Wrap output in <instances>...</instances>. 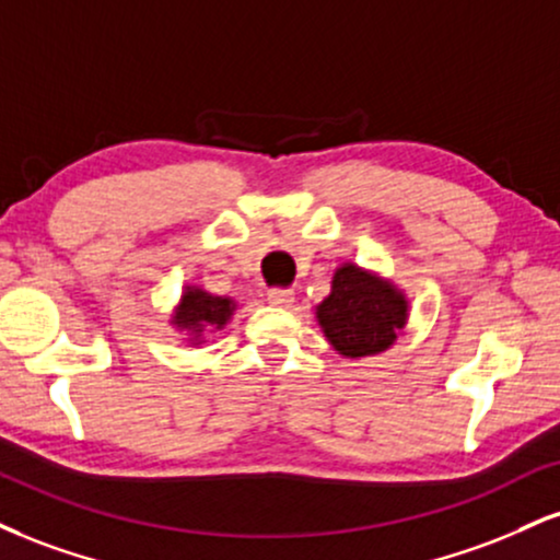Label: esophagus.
I'll use <instances>...</instances> for the list:
<instances>
[{"label":"esophagus","mask_w":560,"mask_h":560,"mask_svg":"<svg viewBox=\"0 0 560 560\" xmlns=\"http://www.w3.org/2000/svg\"><path fill=\"white\" fill-rule=\"evenodd\" d=\"M268 302L276 307H292L294 292L292 289H268Z\"/></svg>","instance_id":"obj_1"}]
</instances>
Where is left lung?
Here are the masks:
<instances>
[{
  "mask_svg": "<svg viewBox=\"0 0 560 560\" xmlns=\"http://www.w3.org/2000/svg\"><path fill=\"white\" fill-rule=\"evenodd\" d=\"M407 307L394 284L347 262L334 273L331 294L318 305V323L339 354L370 357L394 345L407 323Z\"/></svg>",
  "mask_w": 560,
  "mask_h": 560,
  "instance_id": "obj_1",
  "label": "left lung"
}]
</instances>
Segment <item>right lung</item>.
I'll return each mask as SVG.
<instances>
[{
    "mask_svg": "<svg viewBox=\"0 0 560 560\" xmlns=\"http://www.w3.org/2000/svg\"><path fill=\"white\" fill-rule=\"evenodd\" d=\"M232 310L234 302L229 298H213V294L203 292V289L187 287V292L182 294L179 307L174 310L172 323L177 328L190 331L192 339L198 341L211 328H224Z\"/></svg>",
    "mask_w": 560,
    "mask_h": 560,
    "instance_id": "right-lung-1",
    "label": "right lung"
}]
</instances>
